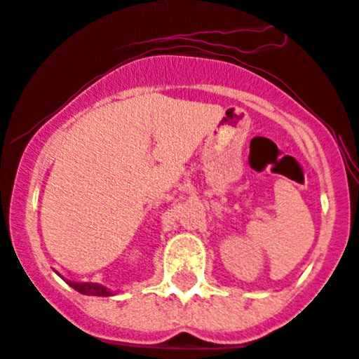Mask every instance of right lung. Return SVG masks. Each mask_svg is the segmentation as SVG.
I'll return each mask as SVG.
<instances>
[{
    "mask_svg": "<svg viewBox=\"0 0 359 359\" xmlns=\"http://www.w3.org/2000/svg\"><path fill=\"white\" fill-rule=\"evenodd\" d=\"M68 284L73 290H76L82 294H96V297H109L110 294V291L107 287L95 283H72V280H68Z\"/></svg>",
    "mask_w": 359,
    "mask_h": 359,
    "instance_id": "add662e5",
    "label": "right lung"
}]
</instances>
